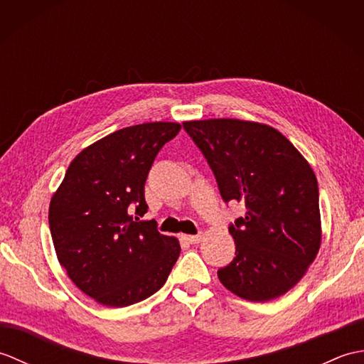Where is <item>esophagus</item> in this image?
<instances>
[{"label":"esophagus","instance_id":"34e87169","mask_svg":"<svg viewBox=\"0 0 364 364\" xmlns=\"http://www.w3.org/2000/svg\"><path fill=\"white\" fill-rule=\"evenodd\" d=\"M183 239L189 244H198L200 241H202V235H184Z\"/></svg>","mask_w":364,"mask_h":364}]
</instances>
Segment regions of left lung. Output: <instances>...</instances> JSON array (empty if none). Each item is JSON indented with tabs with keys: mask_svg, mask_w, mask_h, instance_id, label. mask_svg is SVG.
Returning a JSON list of instances; mask_svg holds the SVG:
<instances>
[{
	"mask_svg": "<svg viewBox=\"0 0 364 364\" xmlns=\"http://www.w3.org/2000/svg\"><path fill=\"white\" fill-rule=\"evenodd\" d=\"M225 202L245 206L230 225L236 257L218 270L235 296L267 301L296 286L322 241L318 180L280 131L239 119L183 122Z\"/></svg>",
	"mask_w": 364,
	"mask_h": 364,
	"instance_id": "left-lung-1",
	"label": "left lung"
}]
</instances>
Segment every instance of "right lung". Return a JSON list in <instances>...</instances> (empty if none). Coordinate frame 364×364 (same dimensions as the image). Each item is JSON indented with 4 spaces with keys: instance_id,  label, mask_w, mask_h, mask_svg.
Returning <instances> with one entry per match:
<instances>
[{
    "instance_id": "1",
    "label": "right lung",
    "mask_w": 364,
    "mask_h": 364,
    "mask_svg": "<svg viewBox=\"0 0 364 364\" xmlns=\"http://www.w3.org/2000/svg\"><path fill=\"white\" fill-rule=\"evenodd\" d=\"M181 125L150 122L100 139L76 154L50 202L48 222L60 266L98 304L123 308L162 288L181 247L154 220H133L149 210L146 175L162 145Z\"/></svg>"
}]
</instances>
